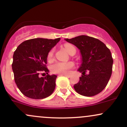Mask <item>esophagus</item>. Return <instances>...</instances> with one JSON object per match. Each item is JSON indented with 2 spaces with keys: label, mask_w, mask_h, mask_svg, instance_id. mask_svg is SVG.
Here are the masks:
<instances>
[{
  "label": "esophagus",
  "mask_w": 127,
  "mask_h": 127,
  "mask_svg": "<svg viewBox=\"0 0 127 127\" xmlns=\"http://www.w3.org/2000/svg\"><path fill=\"white\" fill-rule=\"evenodd\" d=\"M61 76H66V77H69L71 76L70 74H61Z\"/></svg>",
  "instance_id": "1"
}]
</instances>
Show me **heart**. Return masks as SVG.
<instances>
[{"mask_svg": "<svg viewBox=\"0 0 127 127\" xmlns=\"http://www.w3.org/2000/svg\"><path fill=\"white\" fill-rule=\"evenodd\" d=\"M73 47L71 45L66 44L64 46V48L67 51L68 53H69L71 51V49ZM53 56V51L51 50L48 54L47 59L48 61H51L52 60ZM74 66V63L72 62H56L51 65V71L54 73H57V74H66L71 69L73 68Z\"/></svg>", "mask_w": 127, "mask_h": 127, "instance_id": "1", "label": "heart"}]
</instances>
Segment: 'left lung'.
<instances>
[{
    "label": "left lung",
    "instance_id": "8db88e82",
    "mask_svg": "<svg viewBox=\"0 0 127 127\" xmlns=\"http://www.w3.org/2000/svg\"><path fill=\"white\" fill-rule=\"evenodd\" d=\"M65 40L76 46L81 55L77 71L82 76L74 85L75 91L88 97L99 94L105 88L112 73L113 60L110 50L99 39L85 35Z\"/></svg>",
    "mask_w": 127,
    "mask_h": 127
}]
</instances>
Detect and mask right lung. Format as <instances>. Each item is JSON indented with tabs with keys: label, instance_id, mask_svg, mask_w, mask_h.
Masks as SVG:
<instances>
[{
	"label": "right lung",
	"instance_id": "right-lung-1",
	"mask_svg": "<svg viewBox=\"0 0 127 127\" xmlns=\"http://www.w3.org/2000/svg\"><path fill=\"white\" fill-rule=\"evenodd\" d=\"M61 39L36 38L20 43L13 54L12 69L14 80L22 93L31 99H41L50 96L56 87L55 74H48L46 67L48 54ZM46 72L45 78L39 74Z\"/></svg>",
	"mask_w": 127,
	"mask_h": 127
}]
</instances>
